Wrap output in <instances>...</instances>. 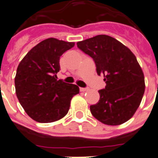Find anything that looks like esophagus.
<instances>
[{
	"label": "esophagus",
	"mask_w": 158,
	"mask_h": 158,
	"mask_svg": "<svg viewBox=\"0 0 158 158\" xmlns=\"http://www.w3.org/2000/svg\"><path fill=\"white\" fill-rule=\"evenodd\" d=\"M89 90V88H80V91L81 92H85Z\"/></svg>",
	"instance_id": "34e87169"
}]
</instances>
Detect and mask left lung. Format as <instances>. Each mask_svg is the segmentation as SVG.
Returning <instances> with one entry per match:
<instances>
[{
    "instance_id": "obj_1",
    "label": "left lung",
    "mask_w": 158,
    "mask_h": 158,
    "mask_svg": "<svg viewBox=\"0 0 158 158\" xmlns=\"http://www.w3.org/2000/svg\"><path fill=\"white\" fill-rule=\"evenodd\" d=\"M77 47L94 60L96 73L104 76L106 83L99 90V102L90 106L93 116L111 126L127 121L140 106L145 90L144 76L136 56L106 35L77 42Z\"/></svg>"
}]
</instances>
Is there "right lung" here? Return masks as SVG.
<instances>
[{"mask_svg":"<svg viewBox=\"0 0 158 158\" xmlns=\"http://www.w3.org/2000/svg\"><path fill=\"white\" fill-rule=\"evenodd\" d=\"M75 45L50 38L35 45L21 61L15 91L27 114L38 123L57 121L67 114L71 99L79 93L75 84L57 80L60 56Z\"/></svg>","mask_w":158,"mask_h":158,"instance_id":"add662e5","label":"right lung"}]
</instances>
